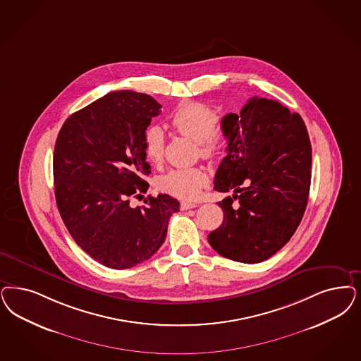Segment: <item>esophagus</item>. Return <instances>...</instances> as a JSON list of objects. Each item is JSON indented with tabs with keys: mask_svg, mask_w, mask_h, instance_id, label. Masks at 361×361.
<instances>
[{
	"mask_svg": "<svg viewBox=\"0 0 361 361\" xmlns=\"http://www.w3.org/2000/svg\"><path fill=\"white\" fill-rule=\"evenodd\" d=\"M196 207H197L196 202H189V201H181V204H180V208L183 211H188V209H192V208H196Z\"/></svg>",
	"mask_w": 361,
	"mask_h": 361,
	"instance_id": "esophagus-1",
	"label": "esophagus"
}]
</instances>
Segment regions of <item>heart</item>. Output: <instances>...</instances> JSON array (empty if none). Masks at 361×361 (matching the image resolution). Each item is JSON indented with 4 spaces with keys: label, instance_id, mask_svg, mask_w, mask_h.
Returning a JSON list of instances; mask_svg holds the SVG:
<instances>
[{
    "label": "heart",
    "instance_id": "heart-1",
    "mask_svg": "<svg viewBox=\"0 0 361 361\" xmlns=\"http://www.w3.org/2000/svg\"><path fill=\"white\" fill-rule=\"evenodd\" d=\"M174 129L197 142L200 154L214 160L221 157L226 149V138L216 132L219 113L200 102H189L178 108L171 117ZM165 150V136L160 126H149L144 133V153L150 162L161 161ZM208 183V174L199 166L173 169L162 176L160 188L178 199L192 200Z\"/></svg>",
    "mask_w": 361,
    "mask_h": 361
}]
</instances>
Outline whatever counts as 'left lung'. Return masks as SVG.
Returning a JSON list of instances; mask_svg holds the SVG:
<instances>
[{"label":"left lung","instance_id":"8db88e82","mask_svg":"<svg viewBox=\"0 0 361 361\" xmlns=\"http://www.w3.org/2000/svg\"><path fill=\"white\" fill-rule=\"evenodd\" d=\"M228 154L214 189L233 190L219 201L223 225L208 236L212 248L233 262H262L296 232L311 187L312 148L307 126L274 99L253 97L240 114L221 120ZM238 200L233 207V200Z\"/></svg>","mask_w":361,"mask_h":361}]
</instances>
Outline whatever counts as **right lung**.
<instances>
[{"mask_svg":"<svg viewBox=\"0 0 361 361\" xmlns=\"http://www.w3.org/2000/svg\"><path fill=\"white\" fill-rule=\"evenodd\" d=\"M161 105L148 94L111 92L66 118L53 156L57 208L77 245L113 269L152 257L165 241L180 202L169 195L129 201L147 193L150 165L144 133Z\"/></svg>","mask_w":361,"mask_h":361,"instance_id":"obj_1","label":"right lung"}]
</instances>
